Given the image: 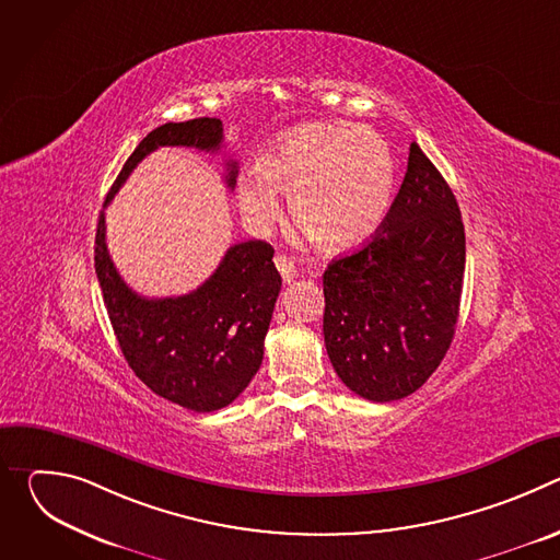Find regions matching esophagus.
<instances>
[{
  "label": "esophagus",
  "mask_w": 560,
  "mask_h": 560,
  "mask_svg": "<svg viewBox=\"0 0 560 560\" xmlns=\"http://www.w3.org/2000/svg\"><path fill=\"white\" fill-rule=\"evenodd\" d=\"M275 264H277V270L281 272V277H283V281H285V283H290V281L296 277L294 264H292V259H288L285 255H279V257L275 259Z\"/></svg>",
  "instance_id": "34e87169"
}]
</instances>
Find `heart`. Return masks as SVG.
<instances>
[{
    "label": "heart",
    "mask_w": 560,
    "mask_h": 560,
    "mask_svg": "<svg viewBox=\"0 0 560 560\" xmlns=\"http://www.w3.org/2000/svg\"><path fill=\"white\" fill-rule=\"evenodd\" d=\"M394 159L381 135L335 124L285 132L238 182V206L257 228L281 217L275 192L288 195L292 223L328 253L357 248L387 214Z\"/></svg>",
    "instance_id": "obj_1"
}]
</instances>
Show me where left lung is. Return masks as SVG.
Returning <instances> with one entry per match:
<instances>
[{
    "label": "left lung",
    "mask_w": 560,
    "mask_h": 560,
    "mask_svg": "<svg viewBox=\"0 0 560 560\" xmlns=\"http://www.w3.org/2000/svg\"><path fill=\"white\" fill-rule=\"evenodd\" d=\"M463 272L458 203L412 143L406 179L376 234L324 275V337L339 378L374 404L417 392L454 339Z\"/></svg>",
    "instance_id": "8db88e82"
}]
</instances>
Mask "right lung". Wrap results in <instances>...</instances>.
Here are the masks:
<instances>
[{
    "label": "right lung",
    "mask_w": 560,
    "mask_h": 560,
    "mask_svg": "<svg viewBox=\"0 0 560 560\" xmlns=\"http://www.w3.org/2000/svg\"><path fill=\"white\" fill-rule=\"evenodd\" d=\"M221 141L223 126L214 117L154 128L128 156L104 206L152 150L184 145L217 152ZM225 166V184L234 188L236 162ZM272 255L266 242L234 244L210 279L190 294L148 299L119 277L106 248L102 212L95 272L110 326L132 372L154 394L186 410L214 412L230 406L248 387L264 359V339L281 290Z\"/></svg>",
    "instance_id": "1"
}]
</instances>
